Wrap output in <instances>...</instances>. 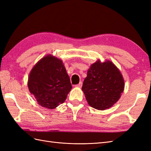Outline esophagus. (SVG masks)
I'll use <instances>...</instances> for the list:
<instances>
[{
	"label": "esophagus",
	"mask_w": 151,
	"mask_h": 151,
	"mask_svg": "<svg viewBox=\"0 0 151 151\" xmlns=\"http://www.w3.org/2000/svg\"><path fill=\"white\" fill-rule=\"evenodd\" d=\"M82 82H81L79 83L78 84L76 85V86H75V87H76V88H81V87H82Z\"/></svg>",
	"instance_id": "34e87169"
}]
</instances>
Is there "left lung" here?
Here are the masks:
<instances>
[{
  "instance_id": "obj_1",
  "label": "left lung",
  "mask_w": 151,
  "mask_h": 151,
  "mask_svg": "<svg viewBox=\"0 0 151 151\" xmlns=\"http://www.w3.org/2000/svg\"><path fill=\"white\" fill-rule=\"evenodd\" d=\"M124 81L119 69L110 60L93 63L88 70L82 90L89 105L99 110L111 108L120 99Z\"/></svg>"
}]
</instances>
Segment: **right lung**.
I'll return each mask as SVG.
<instances>
[{
  "label": "right lung",
  "instance_id": "add662e5",
  "mask_svg": "<svg viewBox=\"0 0 151 151\" xmlns=\"http://www.w3.org/2000/svg\"><path fill=\"white\" fill-rule=\"evenodd\" d=\"M28 87L38 104L54 109L65 102L72 86L62 60L48 54L32 69Z\"/></svg>",
  "mask_w": 151,
  "mask_h": 151
}]
</instances>
